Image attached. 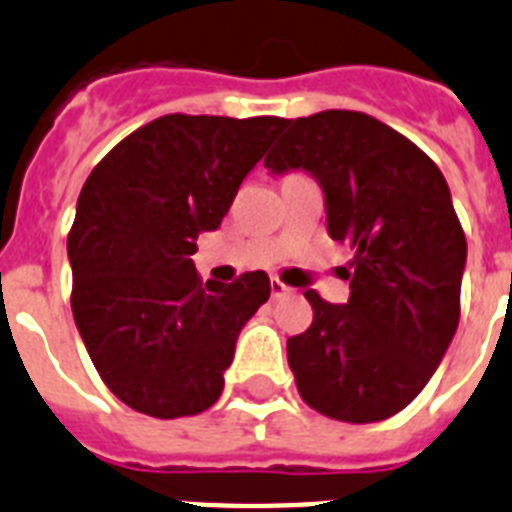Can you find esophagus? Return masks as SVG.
Listing matches in <instances>:
<instances>
[{
	"label": "esophagus",
	"instance_id": "34e87169",
	"mask_svg": "<svg viewBox=\"0 0 512 512\" xmlns=\"http://www.w3.org/2000/svg\"><path fill=\"white\" fill-rule=\"evenodd\" d=\"M269 285H272V298H274V301H280V298H287V295H293V287H287L285 282H280V280H277V277H274V280L269 282Z\"/></svg>",
	"mask_w": 512,
	"mask_h": 512
}]
</instances>
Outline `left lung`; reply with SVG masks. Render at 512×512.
I'll return each instance as SVG.
<instances>
[{
    "instance_id": "obj_1",
    "label": "left lung",
    "mask_w": 512,
    "mask_h": 512,
    "mask_svg": "<svg viewBox=\"0 0 512 512\" xmlns=\"http://www.w3.org/2000/svg\"><path fill=\"white\" fill-rule=\"evenodd\" d=\"M264 167L314 177L329 238L356 251L348 303L306 290L314 322L287 340L301 398L348 424L395 416L458 329L466 235L447 180L405 135L348 109L298 117Z\"/></svg>"
}]
</instances>
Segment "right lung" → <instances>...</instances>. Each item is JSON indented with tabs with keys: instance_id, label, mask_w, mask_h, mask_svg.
I'll use <instances>...</instances> for the list:
<instances>
[{
	"instance_id": "1",
	"label": "right lung",
	"mask_w": 512,
	"mask_h": 512,
	"mask_svg": "<svg viewBox=\"0 0 512 512\" xmlns=\"http://www.w3.org/2000/svg\"><path fill=\"white\" fill-rule=\"evenodd\" d=\"M285 122L167 114L117 143L80 190L67 235L75 327L133 411L196 416L222 395L240 329L272 285L266 272L204 285L190 256Z\"/></svg>"
}]
</instances>
